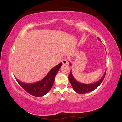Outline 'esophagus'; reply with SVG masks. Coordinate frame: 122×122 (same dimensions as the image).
Segmentation results:
<instances>
[{
	"label": "esophagus",
	"instance_id": "obj_1",
	"mask_svg": "<svg viewBox=\"0 0 122 122\" xmlns=\"http://www.w3.org/2000/svg\"><path fill=\"white\" fill-rule=\"evenodd\" d=\"M62 63L63 65H66L68 63V61H67V59L66 58H64L63 60H62Z\"/></svg>",
	"mask_w": 122,
	"mask_h": 122
}]
</instances>
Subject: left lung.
<instances>
[{
  "instance_id": "obj_1",
  "label": "left lung",
  "mask_w": 122,
  "mask_h": 122,
  "mask_svg": "<svg viewBox=\"0 0 122 122\" xmlns=\"http://www.w3.org/2000/svg\"><path fill=\"white\" fill-rule=\"evenodd\" d=\"M98 39L101 41V40L99 39V38H98ZM70 64L71 66V63H70ZM106 71L104 72V74H103V76H102L99 81H97V82L92 83V84H82V83H80L79 82H78V81H76L75 79H74L71 71L70 73V76H69V80L70 83H71L72 88H73L74 91H76V93H78L79 94H83L91 92H92L93 91L95 90V89H97V87L100 86V84L102 82V81H103L104 76H105L106 75Z\"/></svg>"
}]
</instances>
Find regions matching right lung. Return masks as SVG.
Returning <instances> with one entry per match:
<instances>
[{
	"label": "right lung",
	"instance_id": "obj_1",
	"mask_svg": "<svg viewBox=\"0 0 122 122\" xmlns=\"http://www.w3.org/2000/svg\"><path fill=\"white\" fill-rule=\"evenodd\" d=\"M61 65L62 63H61L52 68L43 79L37 82L26 84L20 81L16 78L15 79L18 84L30 94L36 97H42L48 93L52 88L54 83L55 76Z\"/></svg>",
	"mask_w": 122,
	"mask_h": 122
}]
</instances>
